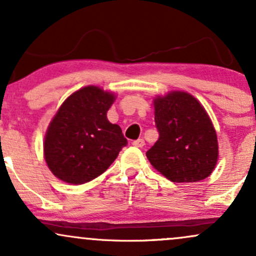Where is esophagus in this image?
<instances>
[{
    "instance_id": "esophagus-1",
    "label": "esophagus",
    "mask_w": 256,
    "mask_h": 256,
    "mask_svg": "<svg viewBox=\"0 0 256 256\" xmlns=\"http://www.w3.org/2000/svg\"><path fill=\"white\" fill-rule=\"evenodd\" d=\"M134 146H137V148H142V146H144V140L143 138H138V140H134V143H132Z\"/></svg>"
}]
</instances>
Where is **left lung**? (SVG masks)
<instances>
[{"mask_svg":"<svg viewBox=\"0 0 256 256\" xmlns=\"http://www.w3.org/2000/svg\"><path fill=\"white\" fill-rule=\"evenodd\" d=\"M158 140L146 152L155 170L173 183L207 178L218 161V140L207 112L190 94L172 91L154 98Z\"/></svg>","mask_w":256,"mask_h":256,"instance_id":"left-lung-1","label":"left lung"}]
</instances>
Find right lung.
<instances>
[{
	"instance_id": "add662e5",
	"label": "right lung",
	"mask_w": 256,
	"mask_h": 256,
	"mask_svg": "<svg viewBox=\"0 0 256 256\" xmlns=\"http://www.w3.org/2000/svg\"><path fill=\"white\" fill-rule=\"evenodd\" d=\"M116 96L89 85L68 96L49 124L44 158L64 183L84 184L102 174L128 140L119 125L107 119Z\"/></svg>"
}]
</instances>
